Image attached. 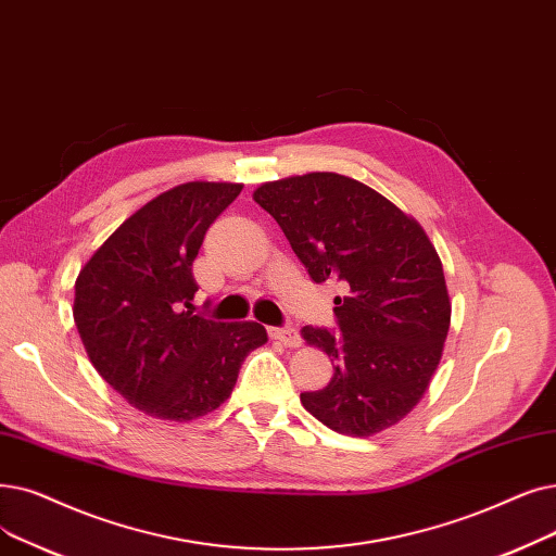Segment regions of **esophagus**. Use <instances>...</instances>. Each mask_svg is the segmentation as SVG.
I'll return each mask as SVG.
<instances>
[{"instance_id": "34e87169", "label": "esophagus", "mask_w": 556, "mask_h": 556, "mask_svg": "<svg viewBox=\"0 0 556 556\" xmlns=\"http://www.w3.org/2000/svg\"><path fill=\"white\" fill-rule=\"evenodd\" d=\"M270 336L277 338V341H281L286 348H300L302 345V338H300V331L291 325L286 327H273L270 329Z\"/></svg>"}]
</instances>
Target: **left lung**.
<instances>
[{"label":"left lung","instance_id":"obj_1","mask_svg":"<svg viewBox=\"0 0 556 556\" xmlns=\"http://www.w3.org/2000/svg\"><path fill=\"white\" fill-rule=\"evenodd\" d=\"M316 283L333 300L338 331L304 327L331 356L333 377L302 393L311 416L345 437L400 422L425 395L450 329L441 258L422 227L377 190L336 173L268 181L254 190Z\"/></svg>","mask_w":556,"mask_h":556}]
</instances>
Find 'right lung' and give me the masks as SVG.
Returning <instances> with one entry per match:
<instances>
[{"mask_svg": "<svg viewBox=\"0 0 556 556\" xmlns=\"http://www.w3.org/2000/svg\"><path fill=\"white\" fill-rule=\"evenodd\" d=\"M240 184L188 181L119 225L75 283V325L94 366L138 412L195 420L233 391L245 356L268 341L258 323L192 313V277L206 229Z\"/></svg>", "mask_w": 556, "mask_h": 556, "instance_id": "1", "label": "right lung"}]
</instances>
